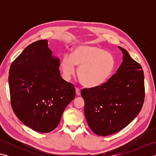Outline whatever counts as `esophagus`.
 Listing matches in <instances>:
<instances>
[{"mask_svg":"<svg viewBox=\"0 0 156 156\" xmlns=\"http://www.w3.org/2000/svg\"><path fill=\"white\" fill-rule=\"evenodd\" d=\"M76 94H77L78 96H80V88H76Z\"/></svg>","mask_w":156,"mask_h":156,"instance_id":"obj_1","label":"esophagus"}]
</instances>
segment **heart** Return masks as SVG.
<instances>
[{
    "label": "heart",
    "instance_id": "b5f03b06",
    "mask_svg": "<svg viewBox=\"0 0 156 156\" xmlns=\"http://www.w3.org/2000/svg\"><path fill=\"white\" fill-rule=\"evenodd\" d=\"M115 65V58L111 53L88 44L76 46L71 55L65 54L61 62L62 76L66 80H69L74 75L76 66L79 80L88 88H96L105 83Z\"/></svg>",
    "mask_w": 156,
    "mask_h": 156
}]
</instances>
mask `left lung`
I'll return each instance as SVG.
<instances>
[{"label":"left lung","mask_w":156,"mask_h":156,"mask_svg":"<svg viewBox=\"0 0 156 156\" xmlns=\"http://www.w3.org/2000/svg\"><path fill=\"white\" fill-rule=\"evenodd\" d=\"M118 48L123 56L117 73L100 87L81 91L87 123L100 136L127 127L140 113L144 102L143 69L127 50Z\"/></svg>","instance_id":"left-lung-1"}]
</instances>
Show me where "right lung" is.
I'll list each match as a JSON object with an SVG mask.
<instances>
[{
	"label": "right lung",
	"mask_w": 156,
	"mask_h": 156,
	"mask_svg": "<svg viewBox=\"0 0 156 156\" xmlns=\"http://www.w3.org/2000/svg\"><path fill=\"white\" fill-rule=\"evenodd\" d=\"M59 59L47 40L28 45L12 63L9 84L12 110L23 124L40 133L58 127L75 98V88L59 73Z\"/></svg>",
	"instance_id": "1"
}]
</instances>
